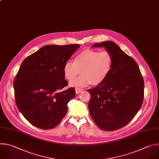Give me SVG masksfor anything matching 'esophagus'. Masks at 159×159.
<instances>
[{
    "mask_svg": "<svg viewBox=\"0 0 159 159\" xmlns=\"http://www.w3.org/2000/svg\"><path fill=\"white\" fill-rule=\"evenodd\" d=\"M82 90H83V89H80V88H76V89H75V91H76V94L80 93Z\"/></svg>",
    "mask_w": 159,
    "mask_h": 159,
    "instance_id": "obj_1",
    "label": "esophagus"
}]
</instances>
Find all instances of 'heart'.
Listing matches in <instances>:
<instances>
[{"mask_svg": "<svg viewBox=\"0 0 159 159\" xmlns=\"http://www.w3.org/2000/svg\"><path fill=\"white\" fill-rule=\"evenodd\" d=\"M113 61V56L107 50L85 49L75 56L74 62L65 63L63 74L66 80L71 81L81 72V77L70 83L73 86L84 87L91 83L94 86L99 85L110 74Z\"/></svg>", "mask_w": 159, "mask_h": 159, "instance_id": "b5f03b06", "label": "heart"}]
</instances>
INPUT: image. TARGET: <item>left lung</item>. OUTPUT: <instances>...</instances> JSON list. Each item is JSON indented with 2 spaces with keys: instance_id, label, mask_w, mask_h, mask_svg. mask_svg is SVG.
Returning a JSON list of instances; mask_svg holds the SVG:
<instances>
[{
  "instance_id": "left-lung-1",
  "label": "left lung",
  "mask_w": 159,
  "mask_h": 159,
  "mask_svg": "<svg viewBox=\"0 0 159 159\" xmlns=\"http://www.w3.org/2000/svg\"><path fill=\"white\" fill-rule=\"evenodd\" d=\"M93 47H105L113 58L110 74L103 83L88 91L90 115L100 129L113 131L127 125L140 109L144 81L136 61L115 43L105 41Z\"/></svg>"
}]
</instances>
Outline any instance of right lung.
Here are the masks:
<instances>
[{"instance_id":"1","label":"right lung","mask_w":159,"mask_h":159,"mask_svg":"<svg viewBox=\"0 0 159 159\" xmlns=\"http://www.w3.org/2000/svg\"><path fill=\"white\" fill-rule=\"evenodd\" d=\"M80 45H47L27 57L14 81L17 108L38 128L48 130L59 123L68 110L75 89L69 88L63 66Z\"/></svg>"}]
</instances>
